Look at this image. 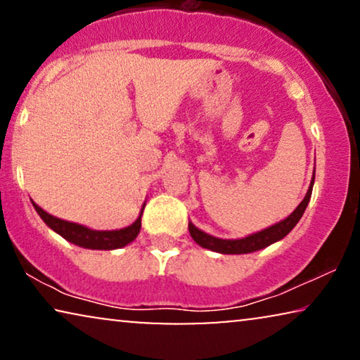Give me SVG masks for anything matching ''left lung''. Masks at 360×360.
<instances>
[{
  "mask_svg": "<svg viewBox=\"0 0 360 360\" xmlns=\"http://www.w3.org/2000/svg\"><path fill=\"white\" fill-rule=\"evenodd\" d=\"M313 184H314V179L311 180V185H309L308 193L304 196V200L298 205V208L295 210L287 219L280 221V223L270 226V228L260 231V233L248 236V238L244 239H219L203 233V231H200L196 226L188 223V231L191 238H193L195 243L200 244L201 248L211 249L214 250V252H221V254H249V252H255V250L259 249L267 248V245L283 239L285 236H287L290 231L297 226L300 218H302L304 213V210H307L309 198H311Z\"/></svg>",
  "mask_w": 360,
  "mask_h": 360,
  "instance_id": "1",
  "label": "left lung"
}]
</instances>
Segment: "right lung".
<instances>
[{
	"label": "right lung",
	"instance_id": "add662e5",
	"mask_svg": "<svg viewBox=\"0 0 360 360\" xmlns=\"http://www.w3.org/2000/svg\"><path fill=\"white\" fill-rule=\"evenodd\" d=\"M34 208L39 213V216L44 219L49 228H52L56 233L62 236L63 239L70 240L72 244L80 245V248L86 249H101V250H110V249H120L124 248L129 243H132L137 238L141 231V216H142V208L141 216L136 219L134 224L127 226L124 229L117 231H93L88 229L85 226L77 224V223H68V221L58 219L56 216L49 214L44 211L41 206H37L32 201ZM146 206V205H144Z\"/></svg>",
	"mask_w": 360,
	"mask_h": 360
}]
</instances>
